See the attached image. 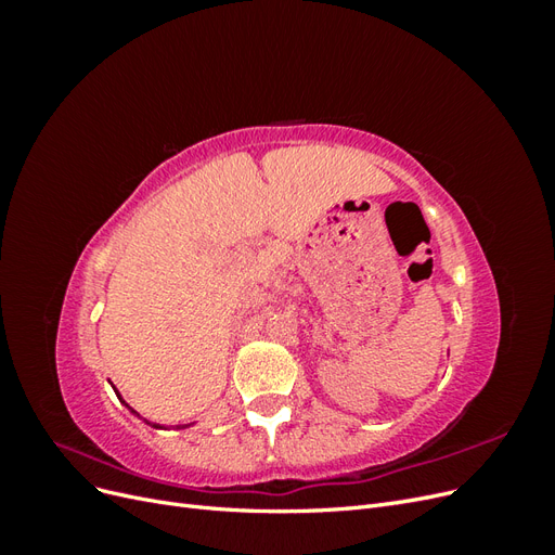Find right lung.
<instances>
[{
  "instance_id": "add662e5",
  "label": "right lung",
  "mask_w": 555,
  "mask_h": 555,
  "mask_svg": "<svg viewBox=\"0 0 555 555\" xmlns=\"http://www.w3.org/2000/svg\"><path fill=\"white\" fill-rule=\"evenodd\" d=\"M113 389H115V386H113ZM115 396H117V398H120V402H122V405H125V408H127V410H129V412H131V414H133V416H139V418H143V416H141V414H139V412H137V410H131V408H129V405H127V402H125V400H122V396H120V393H117V391H115ZM143 422H145V424H147V426H153V428H159V430H162V428H164V430H169V428H166V426H162V424H153V422H147V418H143ZM190 426H194V424H184V426H176V428H178V430H180V428H190Z\"/></svg>"
}]
</instances>
